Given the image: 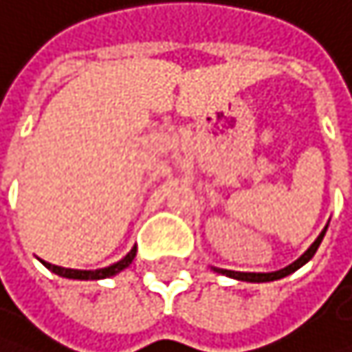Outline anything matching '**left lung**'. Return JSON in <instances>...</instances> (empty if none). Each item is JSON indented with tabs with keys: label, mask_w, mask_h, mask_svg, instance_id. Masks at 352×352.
<instances>
[{
	"label": "left lung",
	"mask_w": 352,
	"mask_h": 352,
	"mask_svg": "<svg viewBox=\"0 0 352 352\" xmlns=\"http://www.w3.org/2000/svg\"><path fill=\"white\" fill-rule=\"evenodd\" d=\"M329 226V224H327ZM327 226L322 228V233L314 239V243L303 252L295 263H291V265H286V267H282V270H278V272H270V274H248V272H230V270H218V267H211L214 272H218V274H222V276H228V278H233V280H241V282H274V280H280V278H286V276H291L293 272H297L299 267H303L306 265L314 254H316V250H318V245H320V241H322V237H325V233H327Z\"/></svg>",
	"instance_id": "obj_1"
}]
</instances>
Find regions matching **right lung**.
<instances>
[{
  "mask_svg": "<svg viewBox=\"0 0 352 352\" xmlns=\"http://www.w3.org/2000/svg\"><path fill=\"white\" fill-rule=\"evenodd\" d=\"M136 256V248H132L130 252L122 258L117 261L109 267H102V270H68V267H57V265H51V263H44L46 270H51L53 274L61 276V278H68V280H104V278H111V276H117L119 272H124L126 267L134 261Z\"/></svg>",
  "mask_w": 352,
  "mask_h": 352,
  "instance_id": "add662e5",
  "label": "right lung"
}]
</instances>
